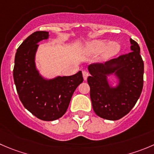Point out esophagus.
<instances>
[{"mask_svg":"<svg viewBox=\"0 0 154 154\" xmlns=\"http://www.w3.org/2000/svg\"><path fill=\"white\" fill-rule=\"evenodd\" d=\"M88 76H89V73H88L86 71H83V79H84V80H86V79H87Z\"/></svg>","mask_w":154,"mask_h":154,"instance_id":"esophagus-1","label":"esophagus"}]
</instances>
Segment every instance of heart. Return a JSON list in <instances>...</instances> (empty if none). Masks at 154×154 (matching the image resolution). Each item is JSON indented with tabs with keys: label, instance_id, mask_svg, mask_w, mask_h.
Returning a JSON list of instances; mask_svg holds the SVG:
<instances>
[{
	"label": "heart",
	"instance_id": "b5f03b06",
	"mask_svg": "<svg viewBox=\"0 0 154 154\" xmlns=\"http://www.w3.org/2000/svg\"><path fill=\"white\" fill-rule=\"evenodd\" d=\"M121 51V45L118 42L109 43L105 40H93L85 44L80 48V53L84 55H95L101 53V59L107 60L117 56Z\"/></svg>",
	"mask_w": 154,
	"mask_h": 154
}]
</instances>
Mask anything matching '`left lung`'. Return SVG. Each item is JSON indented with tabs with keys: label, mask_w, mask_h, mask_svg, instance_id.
Listing matches in <instances>:
<instances>
[{
	"label": "left lung",
	"mask_w": 154,
	"mask_h": 154,
	"mask_svg": "<svg viewBox=\"0 0 154 154\" xmlns=\"http://www.w3.org/2000/svg\"><path fill=\"white\" fill-rule=\"evenodd\" d=\"M130 44L132 52L128 54L88 66L92 107L98 117L105 120H117L124 117L136 104L142 91L144 62L138 43L130 38ZM111 76L116 79L115 85L111 83Z\"/></svg>",
	"instance_id": "8db88e82"
}]
</instances>
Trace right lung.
<instances>
[{
	"label": "right lung",
	"mask_w": 154,
	"mask_h": 154,
	"mask_svg": "<svg viewBox=\"0 0 154 154\" xmlns=\"http://www.w3.org/2000/svg\"><path fill=\"white\" fill-rule=\"evenodd\" d=\"M48 31H35L16 50L13 79L19 99L33 115L44 121L62 117L73 93L83 81L81 71L71 76L44 77L36 65L38 43L49 39Z\"/></svg>",
	"instance_id": "right-lung-1"
}]
</instances>
